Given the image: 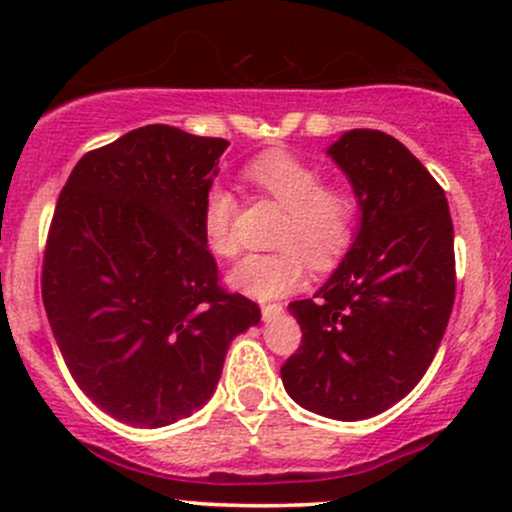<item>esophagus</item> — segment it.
Masks as SVG:
<instances>
[{
  "label": "esophagus",
  "mask_w": 512,
  "mask_h": 512,
  "mask_svg": "<svg viewBox=\"0 0 512 512\" xmlns=\"http://www.w3.org/2000/svg\"><path fill=\"white\" fill-rule=\"evenodd\" d=\"M281 313H284V305H279V303L262 305V320H264V322H272L274 317H279Z\"/></svg>",
  "instance_id": "34e87169"
}]
</instances>
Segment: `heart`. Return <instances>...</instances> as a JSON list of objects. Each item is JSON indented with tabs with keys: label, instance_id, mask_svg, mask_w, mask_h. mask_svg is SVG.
I'll return each instance as SVG.
<instances>
[{
	"label": "heart",
	"instance_id": "b5f03b06",
	"mask_svg": "<svg viewBox=\"0 0 512 512\" xmlns=\"http://www.w3.org/2000/svg\"><path fill=\"white\" fill-rule=\"evenodd\" d=\"M245 178L286 211L274 238L279 250L243 257L228 272L233 289L257 301L286 296L303 284L308 262L327 269L349 250L358 221V199L349 187H327L320 170L286 151L257 156ZM233 219L236 197L223 185H211L204 195L202 231L214 255L238 252Z\"/></svg>",
	"mask_w": 512,
	"mask_h": 512
}]
</instances>
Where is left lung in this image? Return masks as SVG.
I'll return each instance as SVG.
<instances>
[{
  "label": "left lung",
  "mask_w": 512,
  "mask_h": 512,
  "mask_svg": "<svg viewBox=\"0 0 512 512\" xmlns=\"http://www.w3.org/2000/svg\"><path fill=\"white\" fill-rule=\"evenodd\" d=\"M358 199V233L313 298L293 301L303 342L281 366L293 402L337 421L390 409L424 378L455 303L443 187L402 142L351 129L327 149Z\"/></svg>",
  "instance_id": "1"
}]
</instances>
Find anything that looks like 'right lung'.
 Wrapping results in <instances>:
<instances>
[{
  "label": "right lung",
  "instance_id": "right-lung-1",
  "mask_svg": "<svg viewBox=\"0 0 512 512\" xmlns=\"http://www.w3.org/2000/svg\"><path fill=\"white\" fill-rule=\"evenodd\" d=\"M226 139L132 129L76 163L48 233L43 303L81 392L122 424L161 428L209 402L260 308L219 286L204 195Z\"/></svg>",
  "mask_w": 512,
  "mask_h": 512
}]
</instances>
